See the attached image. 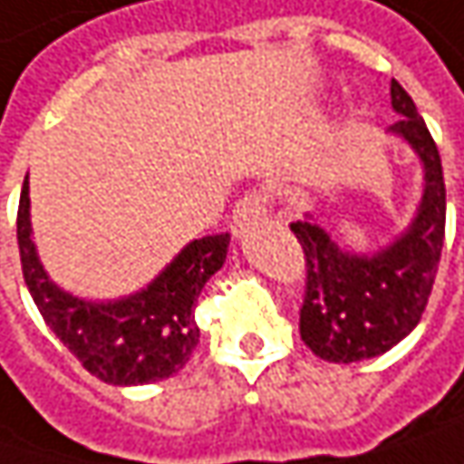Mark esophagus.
<instances>
[{
  "label": "esophagus",
  "instance_id": "obj_1",
  "mask_svg": "<svg viewBox=\"0 0 464 464\" xmlns=\"http://www.w3.org/2000/svg\"><path fill=\"white\" fill-rule=\"evenodd\" d=\"M265 218H267V197L259 194V191L244 194L236 202V209H233V233L241 238L252 226L262 223Z\"/></svg>",
  "mask_w": 464,
  "mask_h": 464
}]
</instances>
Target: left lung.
<instances>
[{
	"label": "left lung",
	"mask_w": 464,
	"mask_h": 464,
	"mask_svg": "<svg viewBox=\"0 0 464 464\" xmlns=\"http://www.w3.org/2000/svg\"><path fill=\"white\" fill-rule=\"evenodd\" d=\"M392 110L399 121L386 136L407 144L422 170L420 202L407 228L372 252H354L339 246L313 212L291 223L307 257L299 334L328 362L370 360L407 339L420 323L436 281L447 226L441 157L412 96L396 81Z\"/></svg>",
	"instance_id": "1"
}]
</instances>
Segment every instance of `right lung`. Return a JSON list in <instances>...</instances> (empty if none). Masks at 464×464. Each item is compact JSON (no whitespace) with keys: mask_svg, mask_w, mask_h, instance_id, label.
<instances>
[{"mask_svg":"<svg viewBox=\"0 0 464 464\" xmlns=\"http://www.w3.org/2000/svg\"><path fill=\"white\" fill-rule=\"evenodd\" d=\"M231 233L188 241L147 286L118 299H86L46 273L31 226V186L23 180L17 246L23 278L49 331L104 383L144 386L183 368L199 343L194 307L223 267Z\"/></svg>","mask_w":464,"mask_h":464,"instance_id":"1","label":"right lung"}]
</instances>
